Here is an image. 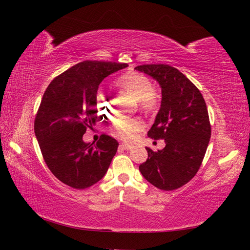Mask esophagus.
<instances>
[{
	"label": "esophagus",
	"instance_id": "esophagus-1",
	"mask_svg": "<svg viewBox=\"0 0 250 250\" xmlns=\"http://www.w3.org/2000/svg\"><path fill=\"white\" fill-rule=\"evenodd\" d=\"M119 147L121 148V149H125V150H131L132 148H133L134 146L131 145V144H120Z\"/></svg>",
	"mask_w": 250,
	"mask_h": 250
}]
</instances>
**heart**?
<instances>
[{
    "instance_id": "obj_1",
    "label": "heart",
    "mask_w": 250,
    "mask_h": 250,
    "mask_svg": "<svg viewBox=\"0 0 250 250\" xmlns=\"http://www.w3.org/2000/svg\"><path fill=\"white\" fill-rule=\"evenodd\" d=\"M116 84L122 91L131 94L137 99L141 108L145 111H155L159 104V98L153 91L150 79L141 73L129 72L117 79ZM98 109L103 114H107L111 109V98L104 87L99 88L95 95ZM144 128V122L140 118H118L110 126V133L119 140L129 141Z\"/></svg>"
}]
</instances>
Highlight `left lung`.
<instances>
[{
	"label": "left lung",
	"instance_id": "left-lung-1",
	"mask_svg": "<svg viewBox=\"0 0 250 250\" xmlns=\"http://www.w3.org/2000/svg\"><path fill=\"white\" fill-rule=\"evenodd\" d=\"M135 70L160 84L161 107L148 136L166 142L161 150L146 148L148 159L140 171L159 189H178L194 177L208 146L211 131L206 103L200 90L177 68L145 64Z\"/></svg>",
	"mask_w": 250,
	"mask_h": 250
}]
</instances>
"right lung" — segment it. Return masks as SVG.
<instances>
[{"instance_id": "obj_1", "label": "right lung", "mask_w": 250, "mask_h": 250, "mask_svg": "<svg viewBox=\"0 0 250 250\" xmlns=\"http://www.w3.org/2000/svg\"><path fill=\"white\" fill-rule=\"evenodd\" d=\"M128 66L125 63L83 61L52 81L42 99L34 132L44 160L63 184L86 189L107 172L118 142L101 135L97 144L83 141L97 121L99 84L105 77Z\"/></svg>"}]
</instances>
